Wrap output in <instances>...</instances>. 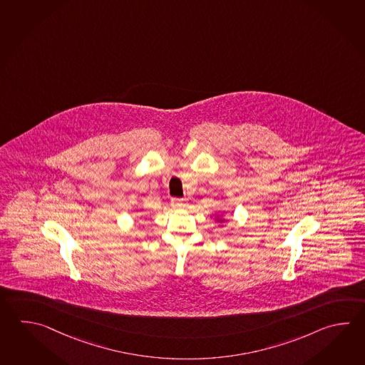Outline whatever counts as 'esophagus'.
<instances>
[{
	"label": "esophagus",
	"instance_id": "esophagus-1",
	"mask_svg": "<svg viewBox=\"0 0 365 365\" xmlns=\"http://www.w3.org/2000/svg\"><path fill=\"white\" fill-rule=\"evenodd\" d=\"M171 207L174 209H183L185 208V200L183 199H173L171 200Z\"/></svg>",
	"mask_w": 365,
	"mask_h": 365
}]
</instances>
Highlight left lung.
I'll list each match as a JSON object with an SVG mask.
<instances>
[{"instance_id": "obj_1", "label": "left lung", "mask_w": 365, "mask_h": 365, "mask_svg": "<svg viewBox=\"0 0 365 365\" xmlns=\"http://www.w3.org/2000/svg\"><path fill=\"white\" fill-rule=\"evenodd\" d=\"M215 221L217 223H220V225H223V223L226 222V217L223 216V215H217L215 217Z\"/></svg>"}]
</instances>
